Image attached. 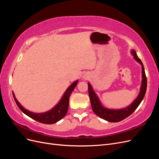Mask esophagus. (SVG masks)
I'll return each instance as SVG.
<instances>
[{
	"instance_id": "obj_1",
	"label": "esophagus",
	"mask_w": 159,
	"mask_h": 159,
	"mask_svg": "<svg viewBox=\"0 0 159 159\" xmlns=\"http://www.w3.org/2000/svg\"><path fill=\"white\" fill-rule=\"evenodd\" d=\"M84 79H85V80H87V79H88V75L85 74V75H84Z\"/></svg>"
}]
</instances>
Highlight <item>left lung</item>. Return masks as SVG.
Here are the masks:
<instances>
[{
    "label": "left lung",
    "instance_id": "obj_1",
    "mask_svg": "<svg viewBox=\"0 0 159 159\" xmlns=\"http://www.w3.org/2000/svg\"><path fill=\"white\" fill-rule=\"evenodd\" d=\"M131 53L133 56L134 59L141 65L142 81L140 88V92H139L137 98L134 99L129 106L119 109H108L104 107L102 104V103H101L98 96L93 91L92 86H91V85L89 83H88L89 96L91 102V107H92L93 112L100 118H102L109 122H119L129 117L130 115H131L134 111H135V109L141 103L144 97H145L147 85L145 68H144V66L141 60L139 59V57L137 56L136 52L134 50H131Z\"/></svg>",
    "mask_w": 159,
    "mask_h": 159
}]
</instances>
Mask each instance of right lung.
I'll list each match as a JSON object with an SVG mask.
<instances>
[{
	"label": "right lung",
	"instance_id": "add662e5",
	"mask_svg": "<svg viewBox=\"0 0 159 159\" xmlns=\"http://www.w3.org/2000/svg\"><path fill=\"white\" fill-rule=\"evenodd\" d=\"M78 80H76L74 83H72L68 88V89H66L64 95H62V97L61 99L59 101V102L57 103L52 109L44 113H33L32 111H30L26 109L18 102V100L15 98V95H14V93L13 92L12 94L14 99L15 100V102L17 104L19 109H20L24 113L28 115V117H30V118L42 123L54 124L57 123V121H59L60 120L64 117L67 112H68L70 96L72 91H74L77 84H78Z\"/></svg>",
	"mask_w": 159,
	"mask_h": 159
}]
</instances>
